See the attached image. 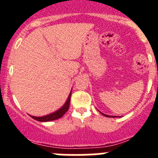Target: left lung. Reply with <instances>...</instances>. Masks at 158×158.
<instances>
[{
  "instance_id": "obj_1",
  "label": "left lung",
  "mask_w": 158,
  "mask_h": 158,
  "mask_svg": "<svg viewBox=\"0 0 158 158\" xmlns=\"http://www.w3.org/2000/svg\"><path fill=\"white\" fill-rule=\"evenodd\" d=\"M100 113H101V112H100ZM101 114H102V115H104V116H107V117H111V118H114V117H115V116H111V115H105V114H104V113H101Z\"/></svg>"
}]
</instances>
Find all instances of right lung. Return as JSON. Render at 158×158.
Returning a JSON list of instances; mask_svg holds the SVG:
<instances>
[{"instance_id": "right-lung-1", "label": "right lung", "mask_w": 158, "mask_h": 158, "mask_svg": "<svg viewBox=\"0 0 158 158\" xmlns=\"http://www.w3.org/2000/svg\"><path fill=\"white\" fill-rule=\"evenodd\" d=\"M70 98L71 93L70 94H69L68 99H67L65 104H64V106H62V107H61L59 110H58V111H55V112L52 113V114H50V115L43 117H35L32 116V115H31V117L34 118V119H35V120L40 121V122H47V121H52L55 120V119H58V118L63 116L64 114H65V113L68 111V109H69V104H70Z\"/></svg>"}]
</instances>
